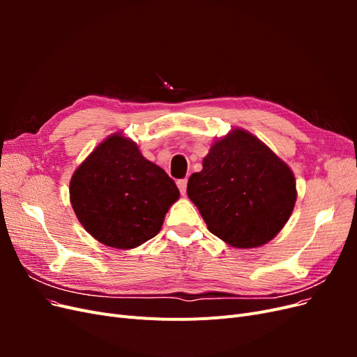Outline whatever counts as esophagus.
Masks as SVG:
<instances>
[{
	"label": "esophagus",
	"mask_w": 357,
	"mask_h": 357,
	"mask_svg": "<svg viewBox=\"0 0 357 357\" xmlns=\"http://www.w3.org/2000/svg\"><path fill=\"white\" fill-rule=\"evenodd\" d=\"M177 188L180 189V193H181V195H186L188 178H180V180H177Z\"/></svg>",
	"instance_id": "1"
}]
</instances>
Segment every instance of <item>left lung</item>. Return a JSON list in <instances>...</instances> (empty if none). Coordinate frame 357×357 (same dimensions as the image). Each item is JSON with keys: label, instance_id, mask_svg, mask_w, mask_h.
I'll use <instances>...</instances> for the list:
<instances>
[{"label": "left lung", "instance_id": "left-lung-1", "mask_svg": "<svg viewBox=\"0 0 357 357\" xmlns=\"http://www.w3.org/2000/svg\"><path fill=\"white\" fill-rule=\"evenodd\" d=\"M188 197L208 231L232 247H259L282 231L296 201L294 172L261 139L243 129L215 142Z\"/></svg>", "mask_w": 357, "mask_h": 357}]
</instances>
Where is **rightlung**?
<instances>
[{
    "label": "right lung",
    "instance_id": "right-lung-1",
    "mask_svg": "<svg viewBox=\"0 0 357 357\" xmlns=\"http://www.w3.org/2000/svg\"><path fill=\"white\" fill-rule=\"evenodd\" d=\"M178 197L174 180L119 134L96 147L70 183L73 210L83 228L114 248L153 238Z\"/></svg>",
    "mask_w": 357,
    "mask_h": 357
}]
</instances>
